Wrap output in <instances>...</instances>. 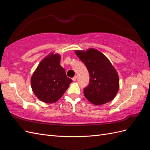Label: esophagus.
<instances>
[{"mask_svg": "<svg viewBox=\"0 0 150 150\" xmlns=\"http://www.w3.org/2000/svg\"><path fill=\"white\" fill-rule=\"evenodd\" d=\"M72 81H76V79H77V76H74V78H72Z\"/></svg>", "mask_w": 150, "mask_h": 150, "instance_id": "1", "label": "esophagus"}]
</instances>
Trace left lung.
<instances>
[{
    "label": "left lung",
    "mask_w": 150,
    "mask_h": 150,
    "mask_svg": "<svg viewBox=\"0 0 150 150\" xmlns=\"http://www.w3.org/2000/svg\"><path fill=\"white\" fill-rule=\"evenodd\" d=\"M75 53L88 70L89 82L84 89V96L94 105L112 101L119 91V76L108 57L98 50H76Z\"/></svg>",
    "instance_id": "obj_1"
}]
</instances>
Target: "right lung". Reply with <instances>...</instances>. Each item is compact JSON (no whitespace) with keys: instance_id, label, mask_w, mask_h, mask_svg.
<instances>
[{"instance_id":"add662e5","label":"right lung","mask_w":150,"mask_h":150,"mask_svg":"<svg viewBox=\"0 0 150 150\" xmlns=\"http://www.w3.org/2000/svg\"><path fill=\"white\" fill-rule=\"evenodd\" d=\"M60 61V54L54 52L49 53L40 62L31 77L32 90L44 103L57 101L72 82L67 77Z\"/></svg>"}]
</instances>
